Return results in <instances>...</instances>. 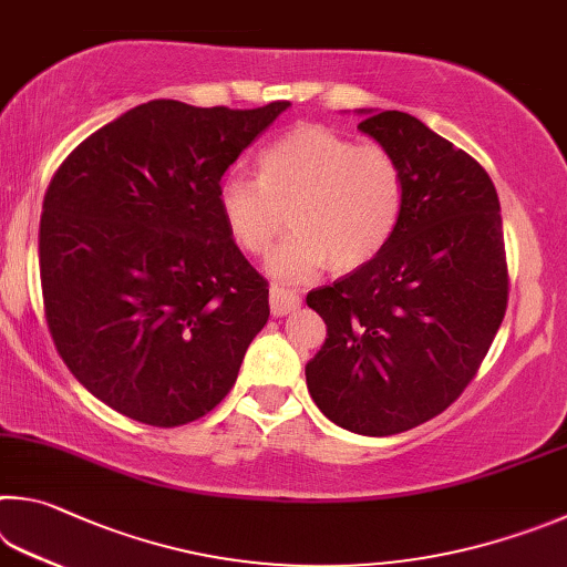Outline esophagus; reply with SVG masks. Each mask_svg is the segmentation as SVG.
I'll use <instances>...</instances> for the list:
<instances>
[{
    "label": "esophagus",
    "instance_id": "obj_1",
    "mask_svg": "<svg viewBox=\"0 0 567 567\" xmlns=\"http://www.w3.org/2000/svg\"><path fill=\"white\" fill-rule=\"evenodd\" d=\"M268 303H271V313L274 316H286L293 313L301 306V296L289 289H281V286H271L268 291Z\"/></svg>",
    "mask_w": 567,
    "mask_h": 567
}]
</instances>
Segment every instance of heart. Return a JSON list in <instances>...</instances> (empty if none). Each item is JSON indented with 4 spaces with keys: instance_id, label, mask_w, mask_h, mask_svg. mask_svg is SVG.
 <instances>
[{
    "instance_id": "heart-1",
    "label": "heart",
    "mask_w": 567,
    "mask_h": 567,
    "mask_svg": "<svg viewBox=\"0 0 567 567\" xmlns=\"http://www.w3.org/2000/svg\"><path fill=\"white\" fill-rule=\"evenodd\" d=\"M216 198L228 234L256 256L291 218L296 231L274 248L266 268L276 281L301 284L326 266L355 271L391 244L405 206V176L385 146L301 124L264 148L258 176L226 174Z\"/></svg>"
}]
</instances>
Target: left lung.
<instances>
[{"instance_id":"1","label":"left lung","mask_w":567,"mask_h":567,"mask_svg":"<svg viewBox=\"0 0 567 567\" xmlns=\"http://www.w3.org/2000/svg\"><path fill=\"white\" fill-rule=\"evenodd\" d=\"M359 128L401 162L405 206L373 261L306 296L329 326L306 383L341 429L393 435L443 413L478 373L508 309V261L498 194L473 156L403 112Z\"/></svg>"}]
</instances>
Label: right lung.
<instances>
[{"label": "right lung", "mask_w": 567, "mask_h": 567, "mask_svg": "<svg viewBox=\"0 0 567 567\" xmlns=\"http://www.w3.org/2000/svg\"><path fill=\"white\" fill-rule=\"evenodd\" d=\"M289 102L154 99L86 136L49 182L39 278L66 369L116 413L192 423L234 389L268 281L218 212V184Z\"/></svg>", "instance_id": "obj_1"}]
</instances>
